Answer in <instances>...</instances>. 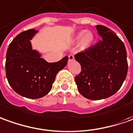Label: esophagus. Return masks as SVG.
I'll use <instances>...</instances> for the list:
<instances>
[{
    "instance_id": "34e87169",
    "label": "esophagus",
    "mask_w": 133,
    "mask_h": 133,
    "mask_svg": "<svg viewBox=\"0 0 133 133\" xmlns=\"http://www.w3.org/2000/svg\"><path fill=\"white\" fill-rule=\"evenodd\" d=\"M75 59V57L73 55H69V61H73Z\"/></svg>"
}]
</instances>
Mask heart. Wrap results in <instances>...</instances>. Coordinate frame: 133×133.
I'll return each instance as SVG.
<instances>
[{
	"mask_svg": "<svg viewBox=\"0 0 133 133\" xmlns=\"http://www.w3.org/2000/svg\"><path fill=\"white\" fill-rule=\"evenodd\" d=\"M76 40H79V48L81 50H85L92 45L94 40V36L89 31H81L75 37Z\"/></svg>",
	"mask_w": 133,
	"mask_h": 133,
	"instance_id": "1",
	"label": "heart"
}]
</instances>
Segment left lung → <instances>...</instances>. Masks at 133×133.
<instances>
[{
    "instance_id": "1",
    "label": "left lung",
    "mask_w": 133,
    "mask_h": 133,
    "mask_svg": "<svg viewBox=\"0 0 133 133\" xmlns=\"http://www.w3.org/2000/svg\"><path fill=\"white\" fill-rule=\"evenodd\" d=\"M96 29L101 40L75 56L82 70L75 77L77 90L90 100L104 99L117 93L128 69L123 42L107 26L97 25Z\"/></svg>"
}]
</instances>
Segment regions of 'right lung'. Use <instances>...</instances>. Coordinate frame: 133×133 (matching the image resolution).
<instances>
[{"label":"right lung","mask_w":133,"mask_h":133,"mask_svg":"<svg viewBox=\"0 0 133 133\" xmlns=\"http://www.w3.org/2000/svg\"><path fill=\"white\" fill-rule=\"evenodd\" d=\"M24 31L9 44L6 53L5 73L9 85L19 95L27 98H40L50 92L57 73L67 64L69 58L48 63L33 50L30 40L37 33Z\"/></svg>","instance_id":"obj_1"}]
</instances>
